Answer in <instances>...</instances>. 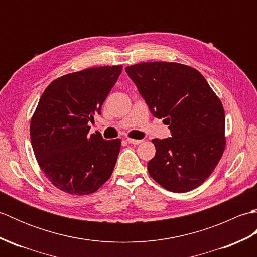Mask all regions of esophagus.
I'll use <instances>...</instances> for the list:
<instances>
[{
	"instance_id": "34e87169",
	"label": "esophagus",
	"mask_w": 257,
	"mask_h": 257,
	"mask_svg": "<svg viewBox=\"0 0 257 257\" xmlns=\"http://www.w3.org/2000/svg\"><path fill=\"white\" fill-rule=\"evenodd\" d=\"M127 141L128 144H132V145H139L143 143L144 140H138V139H130V138H127Z\"/></svg>"
}]
</instances>
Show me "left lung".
<instances>
[{
	"instance_id": "1",
	"label": "left lung",
	"mask_w": 257,
	"mask_h": 257,
	"mask_svg": "<svg viewBox=\"0 0 257 257\" xmlns=\"http://www.w3.org/2000/svg\"><path fill=\"white\" fill-rule=\"evenodd\" d=\"M125 72L151 113L171 132V137L152 140L151 178L176 193L198 188L225 149V114L219 97L199 70L183 64L140 63Z\"/></svg>"
}]
</instances>
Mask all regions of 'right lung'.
<instances>
[{
  "label": "right lung",
  "mask_w": 257,
  "mask_h": 257,
  "mask_svg": "<svg viewBox=\"0 0 257 257\" xmlns=\"http://www.w3.org/2000/svg\"><path fill=\"white\" fill-rule=\"evenodd\" d=\"M121 70L119 65L64 75L38 101L30 125L33 151L47 179L64 192L94 193L111 176L121 141L89 136L88 122L101 113Z\"/></svg>",
  "instance_id": "right-lung-1"
}]
</instances>
